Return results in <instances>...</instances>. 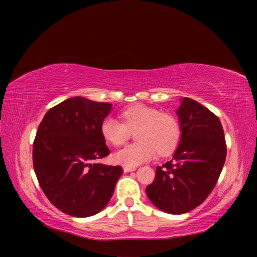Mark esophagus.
<instances>
[{
    "label": "esophagus",
    "mask_w": 257,
    "mask_h": 257,
    "mask_svg": "<svg viewBox=\"0 0 257 257\" xmlns=\"http://www.w3.org/2000/svg\"><path fill=\"white\" fill-rule=\"evenodd\" d=\"M136 170V167H129V165H124L123 167V171L124 172H132Z\"/></svg>",
    "instance_id": "1"
}]
</instances>
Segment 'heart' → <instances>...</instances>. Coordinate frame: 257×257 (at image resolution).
<instances>
[{
	"label": "heart",
	"instance_id": "b5f03b06",
	"mask_svg": "<svg viewBox=\"0 0 257 257\" xmlns=\"http://www.w3.org/2000/svg\"><path fill=\"white\" fill-rule=\"evenodd\" d=\"M123 123L114 118H106L101 124L103 137L113 146H121L128 141L130 132L136 131L138 142L114 154L116 162L137 165L154 158L156 152L165 155L176 149L180 138L178 121L169 113H160L153 107L135 104L121 113Z\"/></svg>",
	"mask_w": 257,
	"mask_h": 257
}]
</instances>
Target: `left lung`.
<instances>
[{"label":"left lung","mask_w":257,"mask_h":257,"mask_svg":"<svg viewBox=\"0 0 257 257\" xmlns=\"http://www.w3.org/2000/svg\"><path fill=\"white\" fill-rule=\"evenodd\" d=\"M180 139L172 160L156 167L146 195L155 207L184 214L205 201L214 188L227 156L222 124L194 99L184 97L177 110Z\"/></svg>","instance_id":"left-lung-1"}]
</instances>
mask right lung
<instances>
[{"instance_id":"right-lung-1","label":"right lung","mask_w":257,"mask_h":257,"mask_svg":"<svg viewBox=\"0 0 257 257\" xmlns=\"http://www.w3.org/2000/svg\"><path fill=\"white\" fill-rule=\"evenodd\" d=\"M112 104L68 98L46 112L33 144V164L42 190L61 212L97 214L122 175L120 165L95 163L110 154L101 133Z\"/></svg>"}]
</instances>
